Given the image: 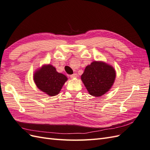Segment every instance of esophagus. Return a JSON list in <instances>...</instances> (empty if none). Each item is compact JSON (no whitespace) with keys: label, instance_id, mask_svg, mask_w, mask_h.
<instances>
[{"label":"esophagus","instance_id":"obj_1","mask_svg":"<svg viewBox=\"0 0 150 150\" xmlns=\"http://www.w3.org/2000/svg\"><path fill=\"white\" fill-rule=\"evenodd\" d=\"M70 77H71V78H77V74L74 73V74H73L71 75Z\"/></svg>","mask_w":150,"mask_h":150}]
</instances>
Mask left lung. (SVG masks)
<instances>
[{"instance_id": "1", "label": "left lung", "mask_w": 150, "mask_h": 150, "mask_svg": "<svg viewBox=\"0 0 150 150\" xmlns=\"http://www.w3.org/2000/svg\"><path fill=\"white\" fill-rule=\"evenodd\" d=\"M82 80L90 95L100 97L110 90L116 79V71L104 61H94L86 67Z\"/></svg>"}]
</instances>
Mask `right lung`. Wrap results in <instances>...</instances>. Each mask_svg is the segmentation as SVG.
<instances>
[{
  "mask_svg": "<svg viewBox=\"0 0 150 150\" xmlns=\"http://www.w3.org/2000/svg\"><path fill=\"white\" fill-rule=\"evenodd\" d=\"M33 79L35 85L41 91L49 96H54L59 93L67 78L59 73L51 64H44L35 71Z\"/></svg>",
  "mask_w": 150,
  "mask_h": 150,
  "instance_id": "1",
  "label": "right lung"
}]
</instances>
